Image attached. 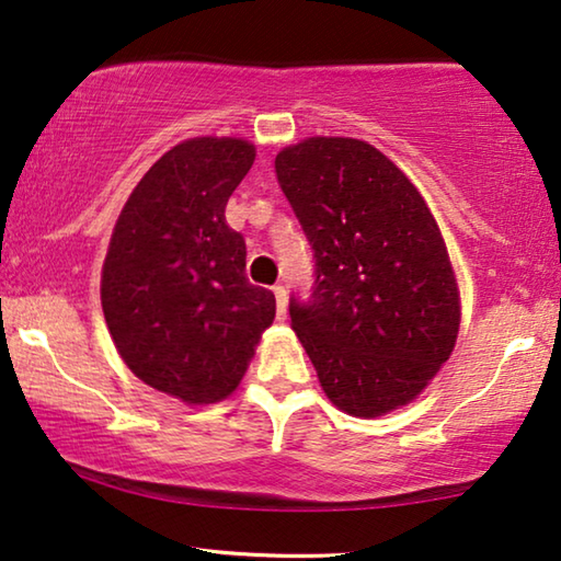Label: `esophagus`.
Masks as SVG:
<instances>
[{
    "label": "esophagus",
    "mask_w": 561,
    "mask_h": 561,
    "mask_svg": "<svg viewBox=\"0 0 561 561\" xmlns=\"http://www.w3.org/2000/svg\"><path fill=\"white\" fill-rule=\"evenodd\" d=\"M272 291L274 297H277V319H287V289L277 284Z\"/></svg>",
    "instance_id": "34e87169"
}]
</instances>
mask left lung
Here are the masks:
<instances>
[{"label": "left lung", "instance_id": "left-lung-1", "mask_svg": "<svg viewBox=\"0 0 561 561\" xmlns=\"http://www.w3.org/2000/svg\"><path fill=\"white\" fill-rule=\"evenodd\" d=\"M314 249V287L289 299L319 385L352 416L404 407L449 359L459 289L437 219L392 159L362 139L309 137L274 159Z\"/></svg>", "mask_w": 561, "mask_h": 561}]
</instances>
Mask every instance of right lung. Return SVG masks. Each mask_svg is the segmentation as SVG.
<instances>
[{
    "label": "right lung",
    "instance_id": "add662e5",
    "mask_svg": "<svg viewBox=\"0 0 561 561\" xmlns=\"http://www.w3.org/2000/svg\"><path fill=\"white\" fill-rule=\"evenodd\" d=\"M254 145L194 137L129 194L102 270V309L124 364L186 404L232 394L277 301L249 284L247 244L225 219Z\"/></svg>",
    "mask_w": 561,
    "mask_h": 561
}]
</instances>
